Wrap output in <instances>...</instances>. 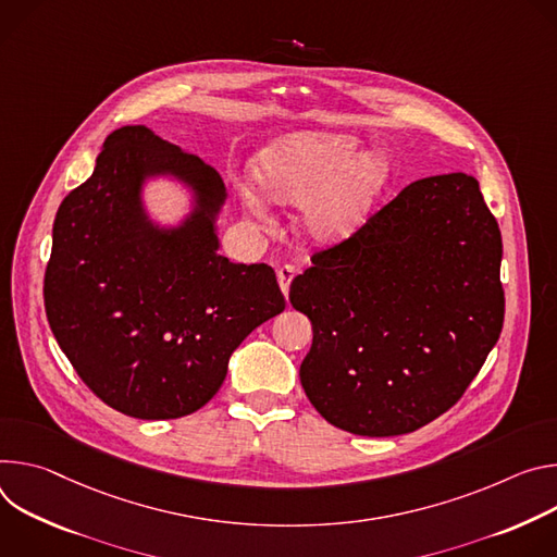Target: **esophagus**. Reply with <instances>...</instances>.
Returning <instances> with one entry per match:
<instances>
[{
  "label": "esophagus",
  "mask_w": 557,
  "mask_h": 557,
  "mask_svg": "<svg viewBox=\"0 0 557 557\" xmlns=\"http://www.w3.org/2000/svg\"><path fill=\"white\" fill-rule=\"evenodd\" d=\"M294 276H296V268H294V265H283V268H278V272H276L281 292H283L285 296H287V292H289V283L294 281Z\"/></svg>",
  "instance_id": "34e87169"
}]
</instances>
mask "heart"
<instances>
[{
	"label": "heart",
	"instance_id": "obj_1",
	"mask_svg": "<svg viewBox=\"0 0 557 557\" xmlns=\"http://www.w3.org/2000/svg\"><path fill=\"white\" fill-rule=\"evenodd\" d=\"M358 144L336 133H294L272 141L257 157L261 190L276 206L300 208V232L314 243H336L360 223L385 181L376 157L356 161ZM252 214L263 216L255 195H245Z\"/></svg>",
	"mask_w": 557,
	"mask_h": 557
}]
</instances>
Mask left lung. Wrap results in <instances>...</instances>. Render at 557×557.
<instances>
[{
  "label": "left lung",
  "mask_w": 557,
  "mask_h": 557,
  "mask_svg": "<svg viewBox=\"0 0 557 557\" xmlns=\"http://www.w3.org/2000/svg\"><path fill=\"white\" fill-rule=\"evenodd\" d=\"M503 236L465 172L409 183L292 281L314 341L300 385L358 436H400L451 409L505 323Z\"/></svg>",
  "instance_id": "1"
}]
</instances>
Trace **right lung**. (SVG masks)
<instances>
[{
  "instance_id": "1",
  "label": "right lung",
  "mask_w": 557,
  "mask_h": 557,
  "mask_svg": "<svg viewBox=\"0 0 557 557\" xmlns=\"http://www.w3.org/2000/svg\"><path fill=\"white\" fill-rule=\"evenodd\" d=\"M152 173H172L200 197L176 231H157L143 214L140 183ZM223 199L214 168L146 126H126L61 201L46 317L77 376L108 407L141 420L195 413L223 385L243 338L285 310L270 265L216 255Z\"/></svg>"
}]
</instances>
